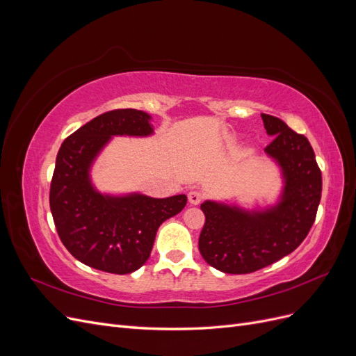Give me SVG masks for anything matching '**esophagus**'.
<instances>
[{"label":"esophagus","instance_id":"esophagus-1","mask_svg":"<svg viewBox=\"0 0 356 356\" xmlns=\"http://www.w3.org/2000/svg\"><path fill=\"white\" fill-rule=\"evenodd\" d=\"M202 199H203V195H202L200 191H197V190L188 191V202L191 204H199L202 202Z\"/></svg>","mask_w":356,"mask_h":356}]
</instances>
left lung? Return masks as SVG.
Listing matches in <instances>:
<instances>
[{"label": "left lung", "mask_w": 356, "mask_h": 356, "mask_svg": "<svg viewBox=\"0 0 356 356\" xmlns=\"http://www.w3.org/2000/svg\"><path fill=\"white\" fill-rule=\"evenodd\" d=\"M267 135L264 152L281 166L284 190L276 204L246 211L236 204L207 200L200 204L204 225L199 251L209 266L232 275L252 273L293 252L316 218L322 175L314 148L305 135L281 118L261 114Z\"/></svg>", "instance_id": "8db88e82"}]
</instances>
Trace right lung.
<instances>
[{
	"label": "right lung",
	"instance_id": "right-lung-1",
	"mask_svg": "<svg viewBox=\"0 0 356 356\" xmlns=\"http://www.w3.org/2000/svg\"><path fill=\"white\" fill-rule=\"evenodd\" d=\"M149 122L144 111L113 110L81 126L59 148L50 211L62 243L86 266L114 275L138 270L152 254L160 224L186 207V195L111 196L92 184V163L111 136L153 135Z\"/></svg>",
	"mask_w": 356,
	"mask_h": 356
}]
</instances>
